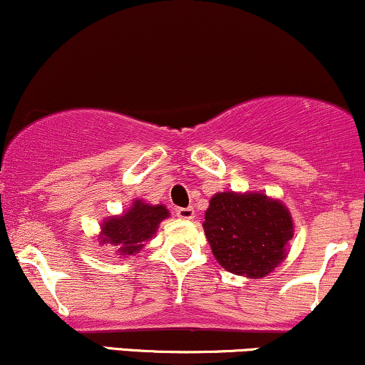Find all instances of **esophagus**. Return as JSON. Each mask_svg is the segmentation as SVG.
Segmentation results:
<instances>
[{"label":"esophagus","instance_id":"34e87169","mask_svg":"<svg viewBox=\"0 0 365 365\" xmlns=\"http://www.w3.org/2000/svg\"><path fill=\"white\" fill-rule=\"evenodd\" d=\"M177 216L180 219H192L195 216L194 207H177Z\"/></svg>","mask_w":365,"mask_h":365}]
</instances>
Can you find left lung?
I'll list each match as a JSON object with an SVG mask.
<instances>
[{
	"label": "left lung",
	"instance_id": "1",
	"mask_svg": "<svg viewBox=\"0 0 365 365\" xmlns=\"http://www.w3.org/2000/svg\"><path fill=\"white\" fill-rule=\"evenodd\" d=\"M204 231L226 270L255 279L269 275L284 260L294 232L291 214L280 202L232 192L210 199Z\"/></svg>",
	"mask_w": 365,
	"mask_h": 365
}]
</instances>
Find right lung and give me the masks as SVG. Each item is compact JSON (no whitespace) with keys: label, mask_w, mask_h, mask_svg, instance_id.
<instances>
[{"label":"right lung","mask_w":365,"mask_h":365,"mask_svg":"<svg viewBox=\"0 0 365 365\" xmlns=\"http://www.w3.org/2000/svg\"><path fill=\"white\" fill-rule=\"evenodd\" d=\"M170 216L165 205H149L135 200L134 205L122 214L120 217H112L105 221L102 227V243H110L117 247L120 255H134L144 247L149 238H153L163 219Z\"/></svg>","instance_id":"1"}]
</instances>
